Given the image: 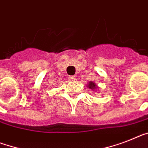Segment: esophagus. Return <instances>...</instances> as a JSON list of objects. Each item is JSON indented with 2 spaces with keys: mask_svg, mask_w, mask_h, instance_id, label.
Wrapping results in <instances>:
<instances>
[{
  "mask_svg": "<svg viewBox=\"0 0 148 148\" xmlns=\"http://www.w3.org/2000/svg\"><path fill=\"white\" fill-rule=\"evenodd\" d=\"M68 79H69V80H71V81H74V80H75V79H76V77H75V76H69Z\"/></svg>",
  "mask_w": 148,
  "mask_h": 148,
  "instance_id": "obj_1",
  "label": "esophagus"
}]
</instances>
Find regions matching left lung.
Here are the masks:
<instances>
[{
    "mask_svg": "<svg viewBox=\"0 0 148 148\" xmlns=\"http://www.w3.org/2000/svg\"><path fill=\"white\" fill-rule=\"evenodd\" d=\"M88 86H89V89H95L96 88H97L95 84V83H93V82H89V84H88Z\"/></svg>",
    "mask_w": 148,
    "mask_h": 148,
    "instance_id": "obj_1",
    "label": "left lung"
}]
</instances>
